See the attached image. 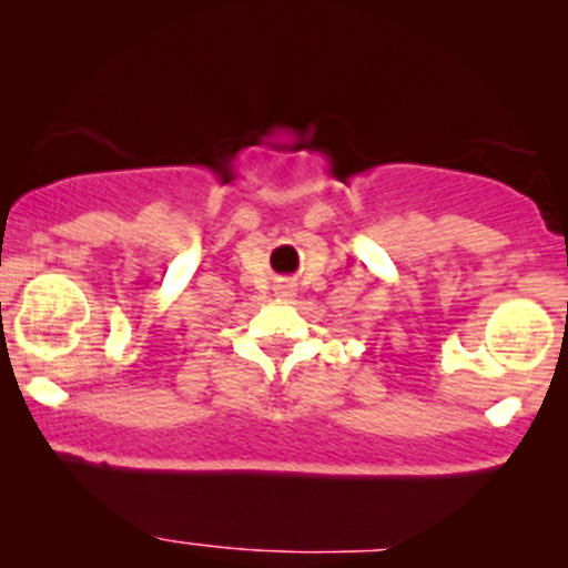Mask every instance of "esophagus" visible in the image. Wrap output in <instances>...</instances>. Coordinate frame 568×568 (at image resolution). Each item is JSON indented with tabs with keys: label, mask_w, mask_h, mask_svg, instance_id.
<instances>
[{
	"label": "esophagus",
	"mask_w": 568,
	"mask_h": 568,
	"mask_svg": "<svg viewBox=\"0 0 568 568\" xmlns=\"http://www.w3.org/2000/svg\"><path fill=\"white\" fill-rule=\"evenodd\" d=\"M276 294L278 297H294V284L292 282H284L276 286Z\"/></svg>",
	"instance_id": "34e87169"
}]
</instances>
